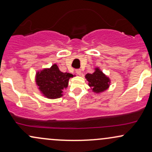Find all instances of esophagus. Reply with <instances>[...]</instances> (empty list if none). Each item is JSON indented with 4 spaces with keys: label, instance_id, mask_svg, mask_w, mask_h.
Returning <instances> with one entry per match:
<instances>
[{
    "label": "esophagus",
    "instance_id": "34e87169",
    "mask_svg": "<svg viewBox=\"0 0 152 152\" xmlns=\"http://www.w3.org/2000/svg\"><path fill=\"white\" fill-rule=\"evenodd\" d=\"M76 73L78 75H81V69H76Z\"/></svg>",
    "mask_w": 152,
    "mask_h": 152
}]
</instances>
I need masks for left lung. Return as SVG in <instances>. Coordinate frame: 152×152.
<instances>
[{
  "mask_svg": "<svg viewBox=\"0 0 152 152\" xmlns=\"http://www.w3.org/2000/svg\"><path fill=\"white\" fill-rule=\"evenodd\" d=\"M85 77L88 81L89 86L96 94L103 92L110 86V80L99 68H96L93 74H87Z\"/></svg>",
  "mask_w": 152,
  "mask_h": 152,
  "instance_id": "8db88e82",
  "label": "left lung"
}]
</instances>
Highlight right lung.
<instances>
[{"label":"right lung","instance_id":"1","mask_svg":"<svg viewBox=\"0 0 152 152\" xmlns=\"http://www.w3.org/2000/svg\"><path fill=\"white\" fill-rule=\"evenodd\" d=\"M36 83L40 92L49 99H56L63 96V90L68 87L69 80L74 75L63 73L57 65L37 71L35 76Z\"/></svg>","mask_w":152,"mask_h":152}]
</instances>
